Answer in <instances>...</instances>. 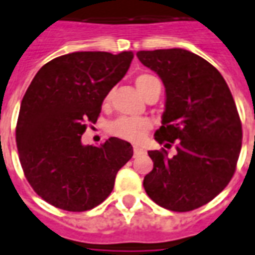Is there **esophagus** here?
<instances>
[{
  "label": "esophagus",
  "instance_id": "obj_1",
  "mask_svg": "<svg viewBox=\"0 0 255 255\" xmlns=\"http://www.w3.org/2000/svg\"><path fill=\"white\" fill-rule=\"evenodd\" d=\"M142 154H144V150H143L142 147H139V146H133V156L142 155Z\"/></svg>",
  "mask_w": 255,
  "mask_h": 255
}]
</instances>
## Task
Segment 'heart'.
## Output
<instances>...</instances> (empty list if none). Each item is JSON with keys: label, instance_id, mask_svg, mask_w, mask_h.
Returning <instances> with one entry per match:
<instances>
[{"label": "heart", "instance_id": "b5f03b06", "mask_svg": "<svg viewBox=\"0 0 255 255\" xmlns=\"http://www.w3.org/2000/svg\"><path fill=\"white\" fill-rule=\"evenodd\" d=\"M135 85L137 90L144 97H147L154 88L161 86V82L154 75L144 73L137 75ZM109 97H111L109 94L105 97V103H108ZM150 128H151V122L146 118H119L109 124L108 131L113 136L120 137L128 142H140L146 136Z\"/></svg>", "mask_w": 255, "mask_h": 255}]
</instances>
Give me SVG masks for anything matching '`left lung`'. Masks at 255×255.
I'll list each match as a JSON object with an SVG mask.
<instances>
[{
  "mask_svg": "<svg viewBox=\"0 0 255 255\" xmlns=\"http://www.w3.org/2000/svg\"><path fill=\"white\" fill-rule=\"evenodd\" d=\"M166 92L155 140L170 148L148 151L154 167L143 180L163 208L188 212L215 199L233 178L242 147V124L226 81L209 62L182 48L139 51Z\"/></svg>",
  "mask_w": 255,
  "mask_h": 255,
  "instance_id": "obj_1",
  "label": "left lung"
}]
</instances>
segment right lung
I'll return each mask as SVG.
<instances>
[{
  "mask_svg": "<svg viewBox=\"0 0 255 255\" xmlns=\"http://www.w3.org/2000/svg\"><path fill=\"white\" fill-rule=\"evenodd\" d=\"M132 58V51L71 52L46 63L28 86L17 119L18 158L29 185L56 208L84 212L101 204L131 159L126 140L109 137L96 147L81 137Z\"/></svg>",
  "mask_w": 255,
  "mask_h": 255,
  "instance_id": "1",
  "label": "right lung"
}]
</instances>
